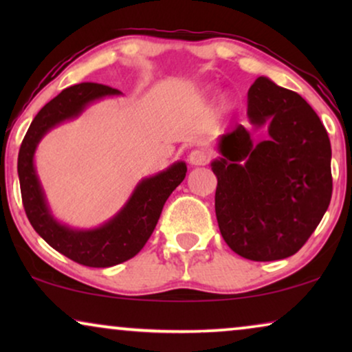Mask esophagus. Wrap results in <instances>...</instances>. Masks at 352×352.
<instances>
[{"instance_id":"obj_1","label":"esophagus","mask_w":352,"mask_h":352,"mask_svg":"<svg viewBox=\"0 0 352 352\" xmlns=\"http://www.w3.org/2000/svg\"><path fill=\"white\" fill-rule=\"evenodd\" d=\"M210 160V153L204 151V148H194L189 153V157H187V162H189V165L192 166H201V165H206Z\"/></svg>"}]
</instances>
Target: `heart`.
I'll return each mask as SVG.
<instances>
[{"label": "heart", "instance_id": "b5f03b06", "mask_svg": "<svg viewBox=\"0 0 352 352\" xmlns=\"http://www.w3.org/2000/svg\"><path fill=\"white\" fill-rule=\"evenodd\" d=\"M218 113L219 115H224V113H228L229 112V109H230V102H229V99L226 98V96H221L219 98V100H218Z\"/></svg>", "mask_w": 352, "mask_h": 352}]
</instances>
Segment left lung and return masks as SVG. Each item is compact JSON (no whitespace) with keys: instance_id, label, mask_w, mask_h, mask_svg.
Here are the masks:
<instances>
[{"instance_id":"8db88e82","label":"left lung","mask_w":352,"mask_h":352,"mask_svg":"<svg viewBox=\"0 0 352 352\" xmlns=\"http://www.w3.org/2000/svg\"><path fill=\"white\" fill-rule=\"evenodd\" d=\"M247 117L267 138L254 142L242 124L218 138L216 219L232 252L276 261L295 254L329 208L330 139L311 105L267 76L250 88Z\"/></svg>"}]
</instances>
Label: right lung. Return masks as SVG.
Wrapping results in <instances>:
<instances>
[{"mask_svg":"<svg viewBox=\"0 0 352 352\" xmlns=\"http://www.w3.org/2000/svg\"><path fill=\"white\" fill-rule=\"evenodd\" d=\"M113 96L122 93L98 83H80L62 91L33 118L17 160L23 208L33 229L64 256L89 267L117 266L136 256L155 229L166 199L187 173L186 162L179 160L157 175L142 177L126 204L98 228H74L52 214L35 166L38 144L51 129L78 118L91 104Z\"/></svg>","mask_w":352,"mask_h":352,"instance_id":"obj_1","label":"right lung"}]
</instances>
